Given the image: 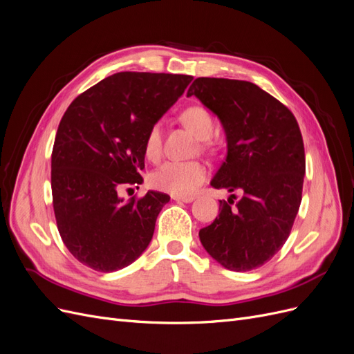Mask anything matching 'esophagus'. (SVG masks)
<instances>
[{"label": "esophagus", "instance_id": "obj_1", "mask_svg": "<svg viewBox=\"0 0 354 354\" xmlns=\"http://www.w3.org/2000/svg\"><path fill=\"white\" fill-rule=\"evenodd\" d=\"M173 198L174 201H177V202H186V203H189V202H192L195 199V196L194 195H187V196H180V195H173L171 196Z\"/></svg>", "mask_w": 354, "mask_h": 354}]
</instances>
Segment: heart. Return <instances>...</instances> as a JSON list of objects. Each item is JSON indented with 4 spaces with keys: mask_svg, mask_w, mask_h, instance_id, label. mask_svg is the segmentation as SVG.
<instances>
[{
    "mask_svg": "<svg viewBox=\"0 0 354 354\" xmlns=\"http://www.w3.org/2000/svg\"><path fill=\"white\" fill-rule=\"evenodd\" d=\"M181 121L203 142L208 140L216 128L212 115L202 106H190L185 109L181 112ZM160 151H162V125L155 122L149 128L145 138V155L147 159H156ZM207 176L208 168L201 160H165L152 171L149 181L158 190L187 196L205 181Z\"/></svg>",
    "mask_w": 354,
    "mask_h": 354,
    "instance_id": "b5f03b06",
    "label": "heart"
}]
</instances>
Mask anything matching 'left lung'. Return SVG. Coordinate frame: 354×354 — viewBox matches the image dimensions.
Instances as JSON below:
<instances>
[{
  "label": "left lung",
  "instance_id": "8db88e82",
  "mask_svg": "<svg viewBox=\"0 0 354 354\" xmlns=\"http://www.w3.org/2000/svg\"><path fill=\"white\" fill-rule=\"evenodd\" d=\"M216 113L227 156L211 186L241 192L220 201V214L199 230L203 248L223 267L250 272L269 261L291 233L306 173L303 136L292 112L248 81L196 78L187 97Z\"/></svg>",
  "mask_w": 354,
  "mask_h": 354
}]
</instances>
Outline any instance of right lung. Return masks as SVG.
I'll return each mask as SVG.
<instances>
[{"instance_id":"add662e5","label":"right lung","mask_w":354,"mask_h":354,"mask_svg":"<svg viewBox=\"0 0 354 354\" xmlns=\"http://www.w3.org/2000/svg\"><path fill=\"white\" fill-rule=\"evenodd\" d=\"M194 77L120 72L80 94L63 115L51 153V194L57 229L69 252L93 270L124 269L152 241L158 214L169 201L142 185L145 138Z\"/></svg>"}]
</instances>
